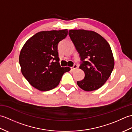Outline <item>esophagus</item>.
<instances>
[{"label":"esophagus","mask_w":132,"mask_h":132,"mask_svg":"<svg viewBox=\"0 0 132 132\" xmlns=\"http://www.w3.org/2000/svg\"><path fill=\"white\" fill-rule=\"evenodd\" d=\"M77 68H78V66L77 65V64H74L73 66L71 67V69L72 71H74V70H75L77 69Z\"/></svg>","instance_id":"obj_1"}]
</instances>
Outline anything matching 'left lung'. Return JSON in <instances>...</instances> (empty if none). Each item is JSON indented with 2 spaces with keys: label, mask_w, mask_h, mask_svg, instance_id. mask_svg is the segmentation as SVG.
Wrapping results in <instances>:
<instances>
[{
  "label": "left lung",
  "mask_w": 132,
  "mask_h": 132,
  "mask_svg": "<svg viewBox=\"0 0 132 132\" xmlns=\"http://www.w3.org/2000/svg\"><path fill=\"white\" fill-rule=\"evenodd\" d=\"M69 35L82 61L79 68L85 78L77 85L86 91L99 89L113 71L114 58L107 41L97 33L84 29L70 30Z\"/></svg>",
  "instance_id": "left-lung-1"
}]
</instances>
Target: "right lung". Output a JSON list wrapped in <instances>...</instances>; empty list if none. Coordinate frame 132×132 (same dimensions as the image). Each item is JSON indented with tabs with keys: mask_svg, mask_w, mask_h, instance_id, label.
Segmentation results:
<instances>
[{
	"mask_svg": "<svg viewBox=\"0 0 132 132\" xmlns=\"http://www.w3.org/2000/svg\"><path fill=\"white\" fill-rule=\"evenodd\" d=\"M68 33V29L38 32L22 47L19 55L21 71L33 87L41 91L54 88L64 72L70 70L58 62V44Z\"/></svg>",
	"mask_w": 132,
	"mask_h": 132,
	"instance_id": "obj_1",
	"label": "right lung"
}]
</instances>
